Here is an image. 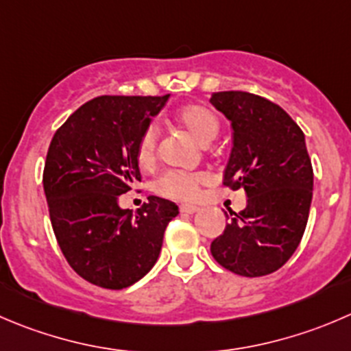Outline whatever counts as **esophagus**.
<instances>
[{
	"label": "esophagus",
	"instance_id": "esophagus-1",
	"mask_svg": "<svg viewBox=\"0 0 351 351\" xmlns=\"http://www.w3.org/2000/svg\"><path fill=\"white\" fill-rule=\"evenodd\" d=\"M197 210H199V207L192 206V204H183V206H180V213L183 214H193Z\"/></svg>",
	"mask_w": 351,
	"mask_h": 351
}]
</instances>
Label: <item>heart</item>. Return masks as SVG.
Wrapping results in <instances>:
<instances>
[{"mask_svg":"<svg viewBox=\"0 0 351 351\" xmlns=\"http://www.w3.org/2000/svg\"><path fill=\"white\" fill-rule=\"evenodd\" d=\"M176 121L185 127L200 144H209L219 134V118L202 104H185L176 113ZM159 132L156 125H145L135 145V159L142 169H149L158 161ZM209 182V175L202 171H168L156 182V192L166 199L192 202L199 197L202 185Z\"/></svg>","mask_w":351,"mask_h":351,"instance_id":"1","label":"heart"}]
</instances>
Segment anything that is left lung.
Masks as SVG:
<instances>
[{
	"label": "left lung",
	"mask_w": 351,
	"mask_h": 351,
	"mask_svg": "<svg viewBox=\"0 0 351 351\" xmlns=\"http://www.w3.org/2000/svg\"><path fill=\"white\" fill-rule=\"evenodd\" d=\"M209 101L233 125L223 185L247 193V207L230 213L210 254L238 276H266L285 266L307 226L314 169L304 132L283 108L257 94L223 90Z\"/></svg>",
	"instance_id": "1"
}]
</instances>
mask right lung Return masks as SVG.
Instances as JSON below:
<instances>
[{
    "label": "right lung",
    "mask_w": 351,
    "mask_h": 351,
    "mask_svg": "<svg viewBox=\"0 0 351 351\" xmlns=\"http://www.w3.org/2000/svg\"><path fill=\"white\" fill-rule=\"evenodd\" d=\"M166 96H99L82 104L53 135L43 171L54 237L85 281L123 290L159 257L178 207L149 197L135 213L118 199L142 182L135 145Z\"/></svg>",
    "instance_id": "obj_1"
}]
</instances>
